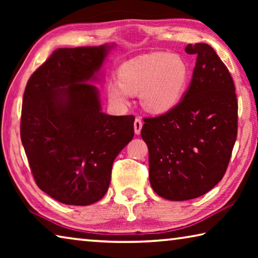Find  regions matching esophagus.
Masks as SVG:
<instances>
[{
    "mask_svg": "<svg viewBox=\"0 0 258 258\" xmlns=\"http://www.w3.org/2000/svg\"><path fill=\"white\" fill-rule=\"evenodd\" d=\"M142 120L140 118H137L134 120V132L137 135H139L141 133V128H142Z\"/></svg>",
    "mask_w": 258,
    "mask_h": 258,
    "instance_id": "34e87169",
    "label": "esophagus"
}]
</instances>
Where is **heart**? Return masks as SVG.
<instances>
[{
	"instance_id": "1",
	"label": "heart",
	"mask_w": 258,
	"mask_h": 258,
	"mask_svg": "<svg viewBox=\"0 0 258 258\" xmlns=\"http://www.w3.org/2000/svg\"><path fill=\"white\" fill-rule=\"evenodd\" d=\"M189 80V67L180 55L152 52L121 63L118 81L109 83L108 95L112 103L124 107L131 94L139 93L146 110L164 113L181 101Z\"/></svg>"
}]
</instances>
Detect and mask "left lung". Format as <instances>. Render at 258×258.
<instances>
[{
    "label": "left lung",
    "instance_id": "left-lung-1",
    "mask_svg": "<svg viewBox=\"0 0 258 258\" xmlns=\"http://www.w3.org/2000/svg\"><path fill=\"white\" fill-rule=\"evenodd\" d=\"M197 55L192 80L176 107L145 118L149 181L157 195L183 202L207 194L222 180L238 131L233 80L211 45L187 44Z\"/></svg>",
    "mask_w": 258,
    "mask_h": 258
}]
</instances>
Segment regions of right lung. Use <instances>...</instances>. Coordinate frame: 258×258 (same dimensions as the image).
<instances>
[{"instance_id": "1", "label": "right lung", "mask_w": 258, "mask_h": 258, "mask_svg": "<svg viewBox=\"0 0 258 258\" xmlns=\"http://www.w3.org/2000/svg\"><path fill=\"white\" fill-rule=\"evenodd\" d=\"M113 46L55 50L26 85L21 142L38 187L64 205L99 202L113 160L134 137V116L102 112L92 84Z\"/></svg>"}]
</instances>
